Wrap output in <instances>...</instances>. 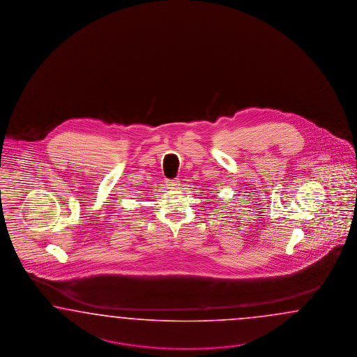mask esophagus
<instances>
[{
  "instance_id": "34e87169",
  "label": "esophagus",
  "mask_w": 357,
  "mask_h": 357,
  "mask_svg": "<svg viewBox=\"0 0 357 357\" xmlns=\"http://www.w3.org/2000/svg\"><path fill=\"white\" fill-rule=\"evenodd\" d=\"M166 183L169 185V188L175 190V188H178V185H179V181H178V179H167Z\"/></svg>"
}]
</instances>
